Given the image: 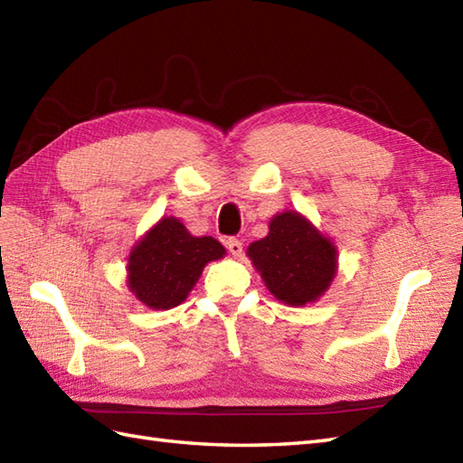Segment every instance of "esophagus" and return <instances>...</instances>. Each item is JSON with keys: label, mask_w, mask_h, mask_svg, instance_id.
Here are the masks:
<instances>
[{"label": "esophagus", "mask_w": 463, "mask_h": 463, "mask_svg": "<svg viewBox=\"0 0 463 463\" xmlns=\"http://www.w3.org/2000/svg\"><path fill=\"white\" fill-rule=\"evenodd\" d=\"M227 248H229V252L232 254V256H241L242 254V241H239V239H229L227 241Z\"/></svg>", "instance_id": "1"}]
</instances>
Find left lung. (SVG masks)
I'll list each match as a JSON object with an SVG mask.
<instances>
[{"label":"left lung","instance_id":"left-lung-1","mask_svg":"<svg viewBox=\"0 0 463 463\" xmlns=\"http://www.w3.org/2000/svg\"><path fill=\"white\" fill-rule=\"evenodd\" d=\"M248 256L274 298L288 305L321 298L336 271L333 242L293 211L271 219L268 236L248 246Z\"/></svg>","mask_w":463,"mask_h":463}]
</instances>
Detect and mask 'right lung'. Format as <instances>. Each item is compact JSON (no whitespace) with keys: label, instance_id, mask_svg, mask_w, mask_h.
<instances>
[{"label":"right lung","instance_id":"right-lung-1","mask_svg":"<svg viewBox=\"0 0 463 463\" xmlns=\"http://www.w3.org/2000/svg\"><path fill=\"white\" fill-rule=\"evenodd\" d=\"M222 254L213 236L195 239L180 221L165 217L130 252L128 288L152 309H172L185 301L205 264Z\"/></svg>","mask_w":463,"mask_h":463}]
</instances>
